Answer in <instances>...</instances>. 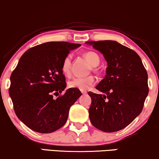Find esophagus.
<instances>
[{"instance_id": "obj_1", "label": "esophagus", "mask_w": 159, "mask_h": 159, "mask_svg": "<svg viewBox=\"0 0 159 159\" xmlns=\"http://www.w3.org/2000/svg\"><path fill=\"white\" fill-rule=\"evenodd\" d=\"M81 92H82V93H83V94H85V93H87V91H81Z\"/></svg>"}]
</instances>
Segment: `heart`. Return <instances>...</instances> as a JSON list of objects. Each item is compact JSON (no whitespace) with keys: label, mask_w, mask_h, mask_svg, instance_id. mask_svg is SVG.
Segmentation results:
<instances>
[{"label":"heart","mask_w":159,"mask_h":159,"mask_svg":"<svg viewBox=\"0 0 159 159\" xmlns=\"http://www.w3.org/2000/svg\"><path fill=\"white\" fill-rule=\"evenodd\" d=\"M91 66H97L100 62V58L94 52H87L84 54ZM71 54H68L62 62V71L64 75L70 76L71 74ZM95 83V77L92 75L87 76H78L68 82V86L71 89H79L80 91H86Z\"/></svg>","instance_id":"1"}]
</instances>
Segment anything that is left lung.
Returning <instances> with one entry per match:
<instances>
[{
  "mask_svg": "<svg viewBox=\"0 0 159 159\" xmlns=\"http://www.w3.org/2000/svg\"><path fill=\"white\" fill-rule=\"evenodd\" d=\"M107 62L106 75L96 89L104 94L89 91L91 124L104 132L120 130L142 112L148 94V73L138 54L113 40L89 41Z\"/></svg>",
  "mask_w": 159,
  "mask_h": 159,
  "instance_id": "left-lung-1",
  "label": "left lung"
}]
</instances>
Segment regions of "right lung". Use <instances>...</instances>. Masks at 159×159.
<instances>
[{
  "instance_id": "obj_1",
  "label": "right lung",
  "mask_w": 159,
  "mask_h": 159,
  "mask_svg": "<svg viewBox=\"0 0 159 159\" xmlns=\"http://www.w3.org/2000/svg\"><path fill=\"white\" fill-rule=\"evenodd\" d=\"M80 46L64 41L44 43L21 56L11 74L9 93L15 114L32 130L48 134L66 124L70 106L82 93L79 89H68L61 94L67 85L62 62Z\"/></svg>"
}]
</instances>
